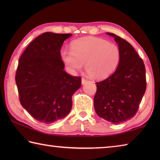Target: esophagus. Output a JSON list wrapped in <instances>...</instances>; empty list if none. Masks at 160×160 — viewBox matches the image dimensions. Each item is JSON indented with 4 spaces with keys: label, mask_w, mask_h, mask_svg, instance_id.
<instances>
[{
    "label": "esophagus",
    "mask_w": 160,
    "mask_h": 160,
    "mask_svg": "<svg viewBox=\"0 0 160 160\" xmlns=\"http://www.w3.org/2000/svg\"><path fill=\"white\" fill-rule=\"evenodd\" d=\"M87 82H88V80H86L85 78H82V85H84V84H85Z\"/></svg>",
    "instance_id": "34e87169"
}]
</instances>
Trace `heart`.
I'll list each match as a JSON object with an SVG mask.
<instances>
[{
    "mask_svg": "<svg viewBox=\"0 0 160 160\" xmlns=\"http://www.w3.org/2000/svg\"><path fill=\"white\" fill-rule=\"evenodd\" d=\"M61 57L70 71L79 70L85 64L87 74L100 80L116 70L121 52L118 46L101 38H83L72 43L71 51L62 50Z\"/></svg>",
    "mask_w": 160,
    "mask_h": 160,
    "instance_id": "b5f03b06",
    "label": "heart"
}]
</instances>
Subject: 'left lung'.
Here are the masks:
<instances>
[{"label": "left lung", "instance_id": "left-lung-1", "mask_svg": "<svg viewBox=\"0 0 160 160\" xmlns=\"http://www.w3.org/2000/svg\"><path fill=\"white\" fill-rule=\"evenodd\" d=\"M107 34L118 43L121 58L112 75L96 82L94 106L99 117L119 123L133 117L138 110L147 85L145 68L130 43L114 34Z\"/></svg>", "mask_w": 160, "mask_h": 160}]
</instances>
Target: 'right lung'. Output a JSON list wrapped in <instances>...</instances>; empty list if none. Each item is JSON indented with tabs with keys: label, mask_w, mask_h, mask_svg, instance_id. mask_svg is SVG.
<instances>
[{
	"label": "right lung",
	"mask_w": 160,
	"mask_h": 160,
	"mask_svg": "<svg viewBox=\"0 0 160 160\" xmlns=\"http://www.w3.org/2000/svg\"><path fill=\"white\" fill-rule=\"evenodd\" d=\"M71 34L45 32L34 39L20 56L15 74L20 104L40 122L49 124L68 114L72 96L81 77L63 70L61 48Z\"/></svg>",
	"instance_id": "add662e5"
}]
</instances>
